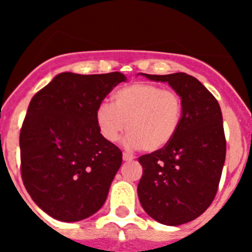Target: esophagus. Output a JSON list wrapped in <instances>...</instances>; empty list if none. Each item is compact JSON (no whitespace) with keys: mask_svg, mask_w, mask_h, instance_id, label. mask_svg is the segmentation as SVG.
Returning a JSON list of instances; mask_svg holds the SVG:
<instances>
[{"mask_svg":"<svg viewBox=\"0 0 252 252\" xmlns=\"http://www.w3.org/2000/svg\"><path fill=\"white\" fill-rule=\"evenodd\" d=\"M122 159H124V161H132L135 158L131 155V154H127V153H124V155H122Z\"/></svg>","mask_w":252,"mask_h":252,"instance_id":"esophagus-1","label":"esophagus"}]
</instances>
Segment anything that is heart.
<instances>
[{"label":"heart","mask_w":252,"mask_h":252,"mask_svg":"<svg viewBox=\"0 0 252 252\" xmlns=\"http://www.w3.org/2000/svg\"><path fill=\"white\" fill-rule=\"evenodd\" d=\"M183 99L153 83H132L116 91L112 104L102 103L95 124L106 141H119L127 128L130 148L155 153L168 146L183 121Z\"/></svg>","instance_id":"obj_1"}]
</instances>
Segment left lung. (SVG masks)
<instances>
[{"label":"left lung","instance_id":"1","mask_svg":"<svg viewBox=\"0 0 252 252\" xmlns=\"http://www.w3.org/2000/svg\"><path fill=\"white\" fill-rule=\"evenodd\" d=\"M166 82L183 99V121L168 146L142 155L137 186L142 208L159 223L179 226L211 206L226 158L221 107L201 82L187 73L151 75Z\"/></svg>","mask_w":252,"mask_h":252}]
</instances>
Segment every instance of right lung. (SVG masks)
I'll use <instances>...</instances> for the list:
<instances>
[{"mask_svg": "<svg viewBox=\"0 0 252 252\" xmlns=\"http://www.w3.org/2000/svg\"><path fill=\"white\" fill-rule=\"evenodd\" d=\"M126 77L60 73L32 97L20 132L24 186L37 207L78 222L104 204L122 153L99 133L95 111Z\"/></svg>", "mask_w": 252, "mask_h": 252, "instance_id": "1", "label": "right lung"}]
</instances>
